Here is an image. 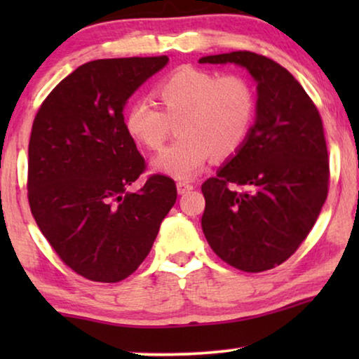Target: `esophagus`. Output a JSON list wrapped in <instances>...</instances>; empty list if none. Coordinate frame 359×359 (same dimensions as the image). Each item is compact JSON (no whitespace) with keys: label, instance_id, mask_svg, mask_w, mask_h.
<instances>
[{"label":"esophagus","instance_id":"obj_1","mask_svg":"<svg viewBox=\"0 0 359 359\" xmlns=\"http://www.w3.org/2000/svg\"><path fill=\"white\" fill-rule=\"evenodd\" d=\"M176 188H178L180 194H184V193H188V191L193 189L194 186L188 183V181H178V183H176Z\"/></svg>","mask_w":359,"mask_h":359}]
</instances>
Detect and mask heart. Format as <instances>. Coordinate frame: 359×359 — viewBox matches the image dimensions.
<instances>
[{
    "instance_id": "1",
    "label": "heart",
    "mask_w": 359,
    "mask_h": 359,
    "mask_svg": "<svg viewBox=\"0 0 359 359\" xmlns=\"http://www.w3.org/2000/svg\"><path fill=\"white\" fill-rule=\"evenodd\" d=\"M160 109L147 97L132 101L124 116L126 130L149 150H158L178 121V139L154 161L160 173L180 180L194 178L210 156L237 154L252 134L258 112L253 83L238 73L181 67L155 88Z\"/></svg>"
}]
</instances>
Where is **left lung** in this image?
Here are the masks:
<instances>
[{"label": "left lung", "instance_id": "1", "mask_svg": "<svg viewBox=\"0 0 359 359\" xmlns=\"http://www.w3.org/2000/svg\"><path fill=\"white\" fill-rule=\"evenodd\" d=\"M199 63H237L258 83L248 140L201 186V225L230 266L266 271L301 247L327 199L330 166L322 117L301 83L271 58L238 50Z\"/></svg>", "mask_w": 359, "mask_h": 359}]
</instances>
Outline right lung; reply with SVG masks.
<instances>
[{"label": "right lung", "instance_id": "add662e5", "mask_svg": "<svg viewBox=\"0 0 359 359\" xmlns=\"http://www.w3.org/2000/svg\"><path fill=\"white\" fill-rule=\"evenodd\" d=\"M166 62V55L88 62L53 88L34 117L29 208L58 258L90 281L130 276L176 203L166 175H149L139 191H127L147 163L126 130V101Z\"/></svg>", "mask_w": 359, "mask_h": 359}]
</instances>
